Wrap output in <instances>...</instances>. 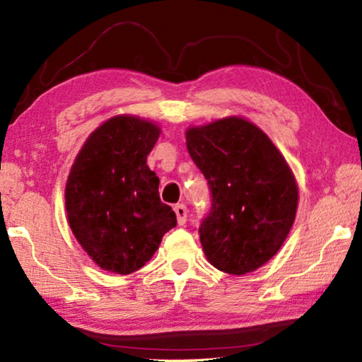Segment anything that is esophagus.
I'll return each mask as SVG.
<instances>
[{"mask_svg": "<svg viewBox=\"0 0 362 362\" xmlns=\"http://www.w3.org/2000/svg\"><path fill=\"white\" fill-rule=\"evenodd\" d=\"M175 211V216H177V222H179V225H183L187 222V216H188V209L185 204H177L174 207Z\"/></svg>", "mask_w": 362, "mask_h": 362, "instance_id": "obj_1", "label": "esophagus"}]
</instances>
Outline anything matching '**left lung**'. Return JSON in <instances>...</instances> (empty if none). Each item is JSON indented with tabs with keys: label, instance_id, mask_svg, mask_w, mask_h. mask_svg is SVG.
Segmentation results:
<instances>
[{
	"label": "left lung",
	"instance_id": "obj_1",
	"mask_svg": "<svg viewBox=\"0 0 362 362\" xmlns=\"http://www.w3.org/2000/svg\"><path fill=\"white\" fill-rule=\"evenodd\" d=\"M185 137L212 193L211 214L199 228L206 259L236 276L255 272L276 255L296 220L292 169L267 134L243 116L188 127Z\"/></svg>",
	"mask_w": 362,
	"mask_h": 362
}]
</instances>
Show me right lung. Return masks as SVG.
I'll use <instances>...</instances> for the list:
<instances>
[{
	"label": "right lung",
	"instance_id": "add662e5",
	"mask_svg": "<svg viewBox=\"0 0 362 362\" xmlns=\"http://www.w3.org/2000/svg\"><path fill=\"white\" fill-rule=\"evenodd\" d=\"M161 127L116 115L86 139L65 185L69 225L97 267L131 274L156 252L177 225L159 199V179L146 164Z\"/></svg>",
	"mask_w": 362,
	"mask_h": 362
}]
</instances>
